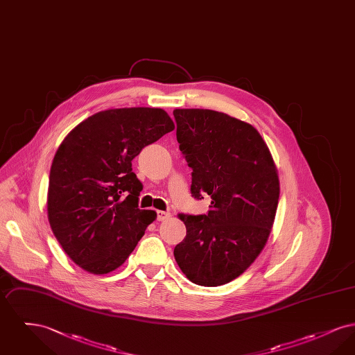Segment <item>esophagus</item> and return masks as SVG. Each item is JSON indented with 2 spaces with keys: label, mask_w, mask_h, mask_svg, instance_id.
I'll list each match as a JSON object with an SVG mask.
<instances>
[{
  "label": "esophagus",
  "mask_w": 355,
  "mask_h": 355,
  "mask_svg": "<svg viewBox=\"0 0 355 355\" xmlns=\"http://www.w3.org/2000/svg\"><path fill=\"white\" fill-rule=\"evenodd\" d=\"M170 216H171V214L168 213V211H162V210H158V211H157V218H158V220H169Z\"/></svg>",
  "instance_id": "obj_1"
}]
</instances>
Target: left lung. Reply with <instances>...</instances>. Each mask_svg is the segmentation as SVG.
<instances>
[{"mask_svg": "<svg viewBox=\"0 0 355 355\" xmlns=\"http://www.w3.org/2000/svg\"><path fill=\"white\" fill-rule=\"evenodd\" d=\"M177 141L193 169L194 198L210 196L203 216L178 214L185 239L174 257L186 278L220 286L248 270L266 246L279 200L270 150L250 123L209 109H175Z\"/></svg>", "mask_w": 355, "mask_h": 355, "instance_id": "obj_1", "label": "left lung"}]
</instances>
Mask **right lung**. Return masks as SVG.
I'll list each match as a JSON object with an SVG mask.
<instances>
[{
	"instance_id": "1",
	"label": "right lung",
	"mask_w": 355,
	"mask_h": 355,
	"mask_svg": "<svg viewBox=\"0 0 355 355\" xmlns=\"http://www.w3.org/2000/svg\"><path fill=\"white\" fill-rule=\"evenodd\" d=\"M171 130L164 109L121 107L87 117L61 142L49 174L48 220L81 269L96 275L119 269L157 218L138 207L142 184L132 161Z\"/></svg>"
}]
</instances>
